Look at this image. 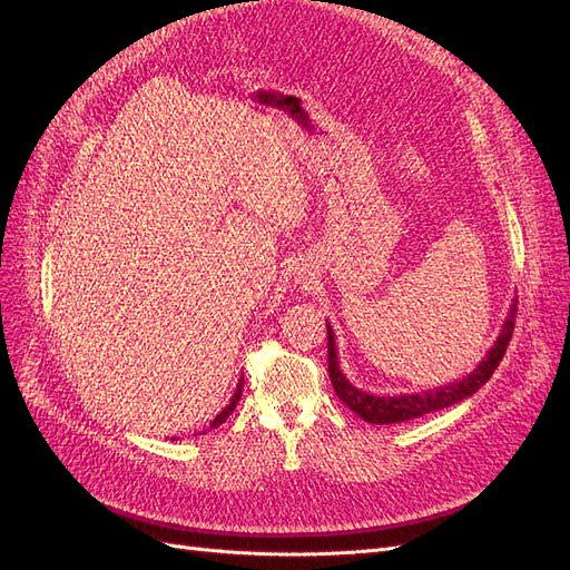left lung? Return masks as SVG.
<instances>
[{"instance_id":"1","label":"left lung","mask_w":570,"mask_h":570,"mask_svg":"<svg viewBox=\"0 0 570 570\" xmlns=\"http://www.w3.org/2000/svg\"><path fill=\"white\" fill-rule=\"evenodd\" d=\"M515 302L519 299H513V304L509 308V316L502 325V333H499L497 342L490 347L488 356L480 361L478 368H473L469 375L461 377V381H456V383H446L444 387L423 390V392H413V394L377 396V394H368L364 390L354 387L347 381V375L340 371L335 335H333V327L327 325V373H331V383L335 387V394L340 396V402L344 406H350L356 413L358 419H364L366 423H375V425L404 423L411 419L425 416V413H433V411L463 402L465 396H473L482 385L490 381V375L497 371L499 361L504 358L511 333H513L515 312H519V308H515Z\"/></svg>"}]
</instances>
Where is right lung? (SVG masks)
<instances>
[{"mask_svg":"<svg viewBox=\"0 0 570 570\" xmlns=\"http://www.w3.org/2000/svg\"><path fill=\"white\" fill-rule=\"evenodd\" d=\"M243 383H245V375L243 377H239V381H237V387H235V394L230 396V402L226 404V409H223L220 413H218V416L209 423V430L212 428H218L220 423H226V419L230 416V413L235 411V406H237V402H239V396H243Z\"/></svg>","mask_w":570,"mask_h":570,"instance_id":"right-lung-1","label":"right lung"}]
</instances>
